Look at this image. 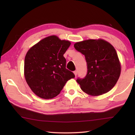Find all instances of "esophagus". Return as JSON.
Returning a JSON list of instances; mask_svg holds the SVG:
<instances>
[{
  "label": "esophagus",
  "instance_id": "obj_1",
  "mask_svg": "<svg viewBox=\"0 0 135 135\" xmlns=\"http://www.w3.org/2000/svg\"><path fill=\"white\" fill-rule=\"evenodd\" d=\"M74 74H75V76H77V70H76V71H74Z\"/></svg>",
  "mask_w": 135,
  "mask_h": 135
}]
</instances>
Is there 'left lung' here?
<instances>
[{
  "mask_svg": "<svg viewBox=\"0 0 135 135\" xmlns=\"http://www.w3.org/2000/svg\"><path fill=\"white\" fill-rule=\"evenodd\" d=\"M74 48L85 56L88 71L77 82L90 95L108 92L119 79L121 67L115 49L104 40H87L75 43Z\"/></svg>",
  "mask_w": 135,
  "mask_h": 135,
  "instance_id": "1",
  "label": "left lung"
}]
</instances>
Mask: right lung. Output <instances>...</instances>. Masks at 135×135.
<instances>
[{
    "label": "right lung",
    "instance_id": "right-lung-1",
    "mask_svg": "<svg viewBox=\"0 0 135 135\" xmlns=\"http://www.w3.org/2000/svg\"><path fill=\"white\" fill-rule=\"evenodd\" d=\"M70 42L56 36L43 38L27 52L24 61V75L32 91L43 99L59 94L68 80L75 75L66 68L64 54Z\"/></svg>",
    "mask_w": 135,
    "mask_h": 135
}]
</instances>
